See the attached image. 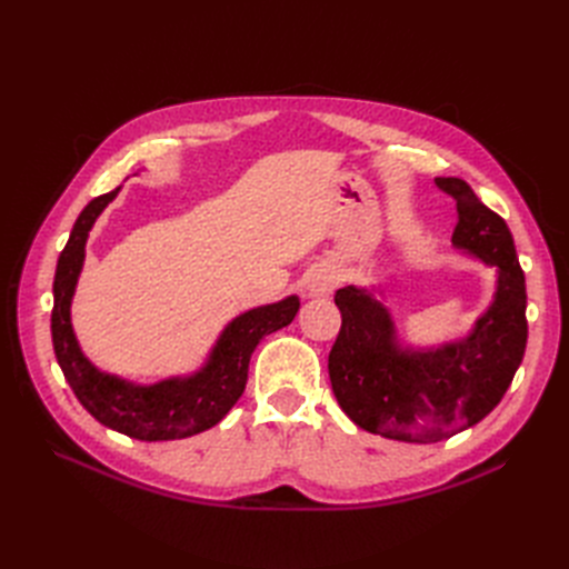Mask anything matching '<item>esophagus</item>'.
I'll return each mask as SVG.
<instances>
[{
    "mask_svg": "<svg viewBox=\"0 0 569 569\" xmlns=\"http://www.w3.org/2000/svg\"><path fill=\"white\" fill-rule=\"evenodd\" d=\"M335 287H337L335 270L318 268L311 272V278H308L306 291H308V297H327V295H332Z\"/></svg>",
    "mask_w": 569,
    "mask_h": 569,
    "instance_id": "obj_1",
    "label": "esophagus"
}]
</instances>
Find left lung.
<instances>
[{
    "mask_svg": "<svg viewBox=\"0 0 569 569\" xmlns=\"http://www.w3.org/2000/svg\"><path fill=\"white\" fill-rule=\"evenodd\" d=\"M435 182L456 201L453 247L498 272L491 306L468 337L412 349L396 339L387 306L349 284L335 295L341 330L327 360L341 410L366 432L408 443H437L485 420L501 403L527 347L525 272L506 220L465 180Z\"/></svg>",
    "mask_w": 569,
    "mask_h": 569,
    "instance_id": "1",
    "label": "left lung"
}]
</instances>
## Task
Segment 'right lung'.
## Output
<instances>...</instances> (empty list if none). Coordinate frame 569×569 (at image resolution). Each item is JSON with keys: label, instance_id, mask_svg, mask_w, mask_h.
I'll list each match as a JSON object with an SVG mask.
<instances>
[{"label": "right lung", "instance_id": "right-lung-1", "mask_svg": "<svg viewBox=\"0 0 569 569\" xmlns=\"http://www.w3.org/2000/svg\"><path fill=\"white\" fill-rule=\"evenodd\" d=\"M120 189V187H118ZM118 189L84 206L59 256L51 308V341L78 401L94 420L140 441H173L211 429L228 416L244 393L249 360L266 335L295 320L299 297L258 306L228 322L209 360L187 377H168L153 385H134L94 368L82 353L71 325V301L84 263V244L99 213L116 199Z\"/></svg>", "mask_w": 569, "mask_h": 569}]
</instances>
